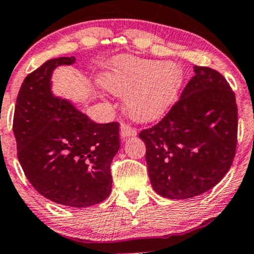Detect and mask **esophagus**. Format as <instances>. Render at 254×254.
I'll use <instances>...</instances> for the list:
<instances>
[{
    "label": "esophagus",
    "instance_id": "obj_1",
    "mask_svg": "<svg viewBox=\"0 0 254 254\" xmlns=\"http://www.w3.org/2000/svg\"><path fill=\"white\" fill-rule=\"evenodd\" d=\"M137 134V129L134 127H132L130 125L128 124H122L121 125V137L126 138V137H130V135H135Z\"/></svg>",
    "mask_w": 254,
    "mask_h": 254
}]
</instances>
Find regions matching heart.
<instances>
[{"instance_id":"heart-1","label":"heart","mask_w":254,"mask_h":254,"mask_svg":"<svg viewBox=\"0 0 254 254\" xmlns=\"http://www.w3.org/2000/svg\"><path fill=\"white\" fill-rule=\"evenodd\" d=\"M184 72L176 64L126 57L117 60L105 77V87L129 96L127 111L138 122H150L165 114L176 98Z\"/></svg>"}]
</instances>
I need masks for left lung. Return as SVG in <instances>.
Masks as SVG:
<instances>
[{
  "mask_svg": "<svg viewBox=\"0 0 254 254\" xmlns=\"http://www.w3.org/2000/svg\"><path fill=\"white\" fill-rule=\"evenodd\" d=\"M194 73L165 116L139 132L150 184L170 199L211 190L236 154L239 117L234 90L218 70L194 66Z\"/></svg>",
  "mask_w": 254,
  "mask_h": 254,
  "instance_id": "obj_1",
  "label": "left lung"
}]
</instances>
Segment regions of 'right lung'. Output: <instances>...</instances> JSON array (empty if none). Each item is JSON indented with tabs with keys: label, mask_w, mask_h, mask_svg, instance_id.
<instances>
[{
	"label": "right lung",
	"mask_w": 254,
	"mask_h": 254,
	"mask_svg": "<svg viewBox=\"0 0 254 254\" xmlns=\"http://www.w3.org/2000/svg\"><path fill=\"white\" fill-rule=\"evenodd\" d=\"M74 61L73 56L49 60L25 77L13 132L18 160L31 186L52 202L84 208L111 193L110 165L120 149V125L95 124L52 95V70Z\"/></svg>",
	"instance_id": "right-lung-1"
}]
</instances>
